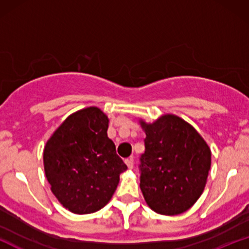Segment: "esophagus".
<instances>
[{
  "label": "esophagus",
  "mask_w": 249,
  "mask_h": 249,
  "mask_svg": "<svg viewBox=\"0 0 249 249\" xmlns=\"http://www.w3.org/2000/svg\"><path fill=\"white\" fill-rule=\"evenodd\" d=\"M125 164L127 165V167L130 168V170H132L133 168V157H130V158L125 159Z\"/></svg>",
  "instance_id": "1"
}]
</instances>
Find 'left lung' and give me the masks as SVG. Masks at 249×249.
Listing matches in <instances>:
<instances>
[{
    "label": "left lung",
    "mask_w": 249,
    "mask_h": 249,
    "mask_svg": "<svg viewBox=\"0 0 249 249\" xmlns=\"http://www.w3.org/2000/svg\"><path fill=\"white\" fill-rule=\"evenodd\" d=\"M145 153L141 157V190L151 210L162 215L186 212L204 192L211 148L198 131L176 115L153 123L139 119Z\"/></svg>",
    "instance_id": "1"
}]
</instances>
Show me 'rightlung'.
<instances>
[{
    "label": "right lung",
    "instance_id": "obj_1",
    "mask_svg": "<svg viewBox=\"0 0 249 249\" xmlns=\"http://www.w3.org/2000/svg\"><path fill=\"white\" fill-rule=\"evenodd\" d=\"M107 127L101 108L85 107L68 117L45 144V177L51 192L70 212L89 214L104 207L126 171Z\"/></svg>",
    "mask_w": 249,
    "mask_h": 249
}]
</instances>
